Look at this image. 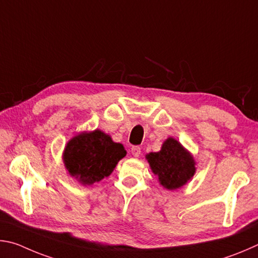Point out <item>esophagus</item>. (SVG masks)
Wrapping results in <instances>:
<instances>
[{
	"mask_svg": "<svg viewBox=\"0 0 258 258\" xmlns=\"http://www.w3.org/2000/svg\"><path fill=\"white\" fill-rule=\"evenodd\" d=\"M142 153V148L138 147V146H134L132 148V154L135 156V157H139V155H141Z\"/></svg>",
	"mask_w": 258,
	"mask_h": 258,
	"instance_id": "esophagus-1",
	"label": "esophagus"
}]
</instances>
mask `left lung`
<instances>
[{
  "label": "left lung",
  "mask_w": 258,
  "mask_h": 258,
  "mask_svg": "<svg viewBox=\"0 0 258 258\" xmlns=\"http://www.w3.org/2000/svg\"><path fill=\"white\" fill-rule=\"evenodd\" d=\"M145 157L161 186L168 190L183 187L196 173L192 154L173 137L165 139L161 151L148 153Z\"/></svg>",
  "instance_id": "obj_1"
}]
</instances>
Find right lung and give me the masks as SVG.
<instances>
[{
    "label": "right lung",
    "instance_id": "add662e5",
    "mask_svg": "<svg viewBox=\"0 0 258 258\" xmlns=\"http://www.w3.org/2000/svg\"><path fill=\"white\" fill-rule=\"evenodd\" d=\"M126 152L102 130L83 132L67 143L62 154L64 168L83 186L107 178Z\"/></svg>",
    "mask_w": 258,
    "mask_h": 258
}]
</instances>
